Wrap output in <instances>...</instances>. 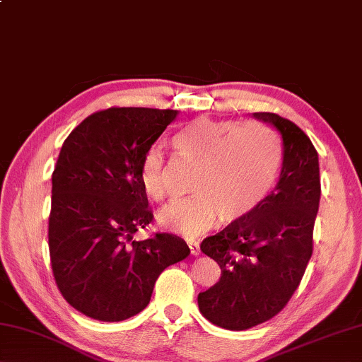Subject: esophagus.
<instances>
[{"instance_id": "1", "label": "esophagus", "mask_w": 362, "mask_h": 362, "mask_svg": "<svg viewBox=\"0 0 362 362\" xmlns=\"http://www.w3.org/2000/svg\"><path fill=\"white\" fill-rule=\"evenodd\" d=\"M188 248H190L192 256H198L199 255V245L197 242H188Z\"/></svg>"}]
</instances>
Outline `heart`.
Segmentation results:
<instances>
[{
    "label": "heart",
    "instance_id": "b5f03b06",
    "mask_svg": "<svg viewBox=\"0 0 362 362\" xmlns=\"http://www.w3.org/2000/svg\"><path fill=\"white\" fill-rule=\"evenodd\" d=\"M174 148L198 164L194 197L165 206L158 222L165 230L202 237L216 222H233L253 212L269 197L279 177L282 153L272 129L261 122L197 117L174 136ZM140 182L154 202L168 197L164 154L158 146L145 153Z\"/></svg>",
    "mask_w": 362,
    "mask_h": 362
}]
</instances>
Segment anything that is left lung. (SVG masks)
Instances as JSON below:
<instances>
[{"label":"left lung","instance_id":"8db88e82","mask_svg":"<svg viewBox=\"0 0 362 362\" xmlns=\"http://www.w3.org/2000/svg\"><path fill=\"white\" fill-rule=\"evenodd\" d=\"M282 139V170L271 194L243 219L203 240L221 279L198 295L199 311L217 327L246 330L279 314L295 293L313 255L319 211V156L291 120L253 112Z\"/></svg>","mask_w":362,"mask_h":362}]
</instances>
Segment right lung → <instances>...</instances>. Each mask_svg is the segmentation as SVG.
I'll return each instance as SVG.
<instances>
[{
  "label": "right lung",
  "mask_w": 362,
  "mask_h": 362,
  "mask_svg": "<svg viewBox=\"0 0 362 362\" xmlns=\"http://www.w3.org/2000/svg\"><path fill=\"white\" fill-rule=\"evenodd\" d=\"M172 109L109 107L77 125L51 177L49 256L57 288L85 315L119 322L151 300L165 267L190 255L180 237L134 240L153 221L140 165Z\"/></svg>",
  "instance_id": "right-lung-1"
}]
</instances>
